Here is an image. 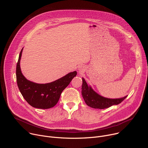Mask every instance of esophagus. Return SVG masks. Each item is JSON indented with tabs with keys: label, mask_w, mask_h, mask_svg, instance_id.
<instances>
[{
	"label": "esophagus",
	"mask_w": 148,
	"mask_h": 148,
	"mask_svg": "<svg viewBox=\"0 0 148 148\" xmlns=\"http://www.w3.org/2000/svg\"><path fill=\"white\" fill-rule=\"evenodd\" d=\"M79 72H82V69H81V68H79Z\"/></svg>",
	"instance_id": "esophagus-1"
}]
</instances>
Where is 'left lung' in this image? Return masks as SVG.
I'll list each match as a JSON object with an SVG mask.
<instances>
[{"label": "left lung", "mask_w": 148, "mask_h": 148, "mask_svg": "<svg viewBox=\"0 0 148 148\" xmlns=\"http://www.w3.org/2000/svg\"><path fill=\"white\" fill-rule=\"evenodd\" d=\"M81 94L84 101L88 106L95 109H105L109 108L114 105H118L128 96L116 99L103 97L95 92L90 86H88L86 80L83 78Z\"/></svg>", "instance_id": "1"}]
</instances>
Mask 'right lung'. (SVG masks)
I'll list each match as a JSON object with an SVG mask.
<instances>
[{"mask_svg": "<svg viewBox=\"0 0 148 148\" xmlns=\"http://www.w3.org/2000/svg\"><path fill=\"white\" fill-rule=\"evenodd\" d=\"M21 50L16 66V80L18 89L25 100L34 108L49 109L58 102L61 94L76 76L77 71L70 73L53 82L37 84L27 80L21 71L20 61Z\"/></svg>", "mask_w": 148, "mask_h": 148, "instance_id": "add662e5", "label": "right lung"}]
</instances>
